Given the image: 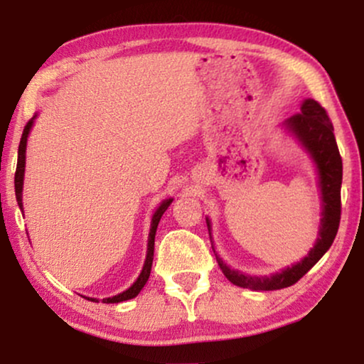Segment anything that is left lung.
I'll use <instances>...</instances> for the list:
<instances>
[{
	"label": "left lung",
	"mask_w": 364,
	"mask_h": 364,
	"mask_svg": "<svg viewBox=\"0 0 364 364\" xmlns=\"http://www.w3.org/2000/svg\"><path fill=\"white\" fill-rule=\"evenodd\" d=\"M285 126L301 142V146L306 149L318 168L323 200L321 225L315 247L308 252V255L298 262L296 265L288 267L280 273H273L270 277H252L238 270H232L230 267H227L222 262V258L217 257L215 250H213L217 257L218 267H220L223 275L233 285L250 288V290L255 291H272L295 285L328 252V248L331 247L333 240H335L338 227H340L343 162L336 146L335 134H333V124L330 117H328L325 109L320 106V102H316L315 99H306L301 104V112H298L288 119ZM207 227L208 233H210V220L208 218Z\"/></svg>",
	"instance_id": "8db88e82"
}]
</instances>
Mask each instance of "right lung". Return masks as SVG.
<instances>
[{"instance_id":"add662e5","label":"right lung","mask_w":364,"mask_h":364,"mask_svg":"<svg viewBox=\"0 0 364 364\" xmlns=\"http://www.w3.org/2000/svg\"><path fill=\"white\" fill-rule=\"evenodd\" d=\"M36 117V116H34ZM34 117L29 121L26 126H24L21 141H19V147H18V166H16V173H14V192H16V202L19 208L23 212V178H24V166H26V142H28V134L31 131ZM172 203V198H167L164 200L159 208L154 213L152 222H151V232H149V243H147V257H146V263H144L141 275L136 282L132 283L131 288H127L126 291L119 293L116 296L111 298H102V303H119V301H126L131 300V298L137 296L139 291L142 290L144 285H146L149 280V275H151V268H152V260H154V238H156V232H157V225L161 222V217L164 215V212L167 210V207ZM87 298V296H86ZM91 301H97L96 298H87Z\"/></svg>"}]
</instances>
